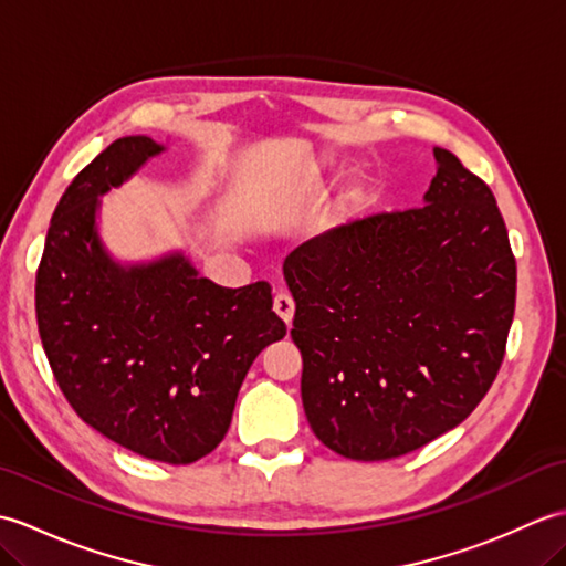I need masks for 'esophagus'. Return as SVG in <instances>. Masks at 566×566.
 <instances>
[{
  "label": "esophagus",
  "mask_w": 566,
  "mask_h": 566,
  "mask_svg": "<svg viewBox=\"0 0 566 566\" xmlns=\"http://www.w3.org/2000/svg\"><path fill=\"white\" fill-rule=\"evenodd\" d=\"M274 314L280 316L286 323V326L292 323V318H294V298L286 292H280L274 296Z\"/></svg>",
  "instance_id": "34e87169"
}]
</instances>
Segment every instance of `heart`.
I'll return each instance as SVG.
<instances>
[{
    "instance_id": "b5f03b06",
    "label": "heart",
    "mask_w": 566,
    "mask_h": 566,
    "mask_svg": "<svg viewBox=\"0 0 566 566\" xmlns=\"http://www.w3.org/2000/svg\"><path fill=\"white\" fill-rule=\"evenodd\" d=\"M323 165H326L323 160H321V163H316V170H318V167H323ZM355 195H357V191H355ZM355 195H353V197H355Z\"/></svg>"
}]
</instances>
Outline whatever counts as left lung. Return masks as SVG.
Masks as SVG:
<instances>
[{"label":"left lung","instance_id":"1","mask_svg":"<svg viewBox=\"0 0 566 566\" xmlns=\"http://www.w3.org/2000/svg\"><path fill=\"white\" fill-rule=\"evenodd\" d=\"M432 153L423 207L340 226L284 260L308 426L350 460H391L460 426L506 353V223L482 179Z\"/></svg>","mask_w":566,"mask_h":566}]
</instances>
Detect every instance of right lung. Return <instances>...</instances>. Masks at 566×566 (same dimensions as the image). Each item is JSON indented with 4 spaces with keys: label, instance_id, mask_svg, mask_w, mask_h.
I'll use <instances>...</instances> for the list:
<instances>
[{
    "label": "right lung",
    "instance_id": "1",
    "mask_svg": "<svg viewBox=\"0 0 566 566\" xmlns=\"http://www.w3.org/2000/svg\"><path fill=\"white\" fill-rule=\"evenodd\" d=\"M165 146L114 140L57 201L35 274L48 363L75 413L122 448L167 464L216 450L248 369L286 335L268 282L213 284L182 250L118 262L99 235V197Z\"/></svg>",
    "mask_w": 566,
    "mask_h": 566
}]
</instances>
